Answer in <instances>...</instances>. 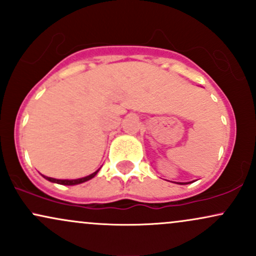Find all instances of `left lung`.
<instances>
[{"instance_id": "8db88e82", "label": "left lung", "mask_w": 256, "mask_h": 256, "mask_svg": "<svg viewBox=\"0 0 256 256\" xmlns=\"http://www.w3.org/2000/svg\"><path fill=\"white\" fill-rule=\"evenodd\" d=\"M179 184H183V183H179ZM184 184H186V183H184Z\"/></svg>"}]
</instances>
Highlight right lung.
Wrapping results in <instances>:
<instances>
[{
	"instance_id": "right-lung-1",
	"label": "right lung",
	"mask_w": 256,
	"mask_h": 256,
	"mask_svg": "<svg viewBox=\"0 0 256 256\" xmlns=\"http://www.w3.org/2000/svg\"><path fill=\"white\" fill-rule=\"evenodd\" d=\"M98 171H100V168L98 170V171H95L94 173H91V174L86 176V177L78 178V179H55V178H50V177H46V176H43V177L46 178V180L52 182V183H58V184H61V185H77V184L84 183V182L90 180L91 178H94L96 174H98Z\"/></svg>"
}]
</instances>
